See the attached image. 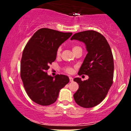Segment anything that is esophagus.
<instances>
[{
    "label": "esophagus",
    "instance_id": "34e87169",
    "mask_svg": "<svg viewBox=\"0 0 131 131\" xmlns=\"http://www.w3.org/2000/svg\"><path fill=\"white\" fill-rule=\"evenodd\" d=\"M69 78H70V82H73V78H72V77H70Z\"/></svg>",
    "mask_w": 131,
    "mask_h": 131
}]
</instances>
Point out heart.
Segmentation results:
<instances>
[{"label":"heart","instance_id":"obj_1","mask_svg":"<svg viewBox=\"0 0 131 131\" xmlns=\"http://www.w3.org/2000/svg\"><path fill=\"white\" fill-rule=\"evenodd\" d=\"M78 48H81V47H79L76 46H73V47H72L73 51L76 50V49H78ZM61 50V47L58 48V50H57V55H60ZM65 71H66V72H67V73H72L73 72V68L72 67H68L65 68Z\"/></svg>","mask_w":131,"mask_h":131}]
</instances>
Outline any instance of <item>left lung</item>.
Masks as SVG:
<instances>
[{
  "label": "left lung",
  "mask_w": 131,
  "mask_h": 131,
  "mask_svg": "<svg viewBox=\"0 0 131 131\" xmlns=\"http://www.w3.org/2000/svg\"><path fill=\"white\" fill-rule=\"evenodd\" d=\"M78 40L85 43L88 54L78 72L89 79L82 81L76 78L74 81L79 89L73 95L78 105L92 108L101 103L113 84L114 73L113 57L109 43L102 34L97 31H85L74 34L71 40Z\"/></svg>",
  "instance_id": "left-lung-1"
}]
</instances>
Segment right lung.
<instances>
[{
    "mask_svg": "<svg viewBox=\"0 0 131 131\" xmlns=\"http://www.w3.org/2000/svg\"><path fill=\"white\" fill-rule=\"evenodd\" d=\"M71 32L41 28L33 34L22 54L20 75L24 88L33 102L47 106L57 100L60 91L70 81L63 74H47L49 64L55 60L58 47Z\"/></svg>",
    "mask_w": 131,
    "mask_h": 131,
    "instance_id": "1",
    "label": "right lung"
}]
</instances>
